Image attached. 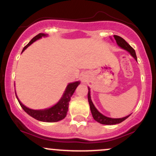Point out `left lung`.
Instances as JSON below:
<instances>
[{
  "mask_svg": "<svg viewBox=\"0 0 156 156\" xmlns=\"http://www.w3.org/2000/svg\"><path fill=\"white\" fill-rule=\"evenodd\" d=\"M115 40H116V43L122 49H125V50L127 51L128 52H129L131 55L135 58L137 61L136 55V52L124 40L123 38L120 37L119 36H116V35H114L113 36ZM90 88L88 87V94H87V99H88L89 105H90V111H91L92 116H93V118L96 120L98 123H101V124H105V125H114L117 124V123H120L121 122H123V120H126V118H128L129 116H126L125 117H123V118H110V117H107V116H105L104 115H103L102 113H100L98 110H97L96 107L94 105L93 102H92L91 99H90Z\"/></svg>",
  "mask_w": 156,
  "mask_h": 156,
  "instance_id": "8db88e82",
  "label": "left lung"
}]
</instances>
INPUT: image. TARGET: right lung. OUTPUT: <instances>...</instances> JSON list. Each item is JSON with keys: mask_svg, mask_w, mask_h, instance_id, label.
Wrapping results in <instances>:
<instances>
[{"mask_svg": "<svg viewBox=\"0 0 156 156\" xmlns=\"http://www.w3.org/2000/svg\"><path fill=\"white\" fill-rule=\"evenodd\" d=\"M47 36V35L44 34V33H39L38 35H36L35 37H33V39L30 40V43L23 48L22 52H23L29 46H30L32 43H34L35 41H36V40L40 39V38H42L43 36ZM80 81H75V82H72L68 84V86L66 87V90H65L64 94H63L62 97L61 99L59 100V101H58L56 104H55V105L52 106V107H50V108L44 109V110H32V109L28 108V107L24 106L23 104L19 101V99H18L16 95V96L18 100V102L20 104L21 107L23 109L24 111L27 113H28L30 116H31L32 117H33L34 119H36V120H40V121L48 122V123L58 122L59 121V120H62V119H64L66 116L68 109H69V101H70L71 100V97L72 96L73 93L75 92V89H76V87H78Z\"/></svg>", "mask_w": 156, "mask_h": 156, "instance_id": "right-lung-1", "label": "right lung"}]
</instances>
